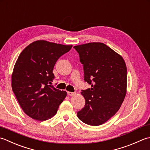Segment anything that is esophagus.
Here are the masks:
<instances>
[{"label": "esophagus", "instance_id": "1", "mask_svg": "<svg viewBox=\"0 0 150 150\" xmlns=\"http://www.w3.org/2000/svg\"><path fill=\"white\" fill-rule=\"evenodd\" d=\"M75 93H72V92H69V91H68V92H67V94H68L69 96H74V95H75Z\"/></svg>", "mask_w": 150, "mask_h": 150}]
</instances>
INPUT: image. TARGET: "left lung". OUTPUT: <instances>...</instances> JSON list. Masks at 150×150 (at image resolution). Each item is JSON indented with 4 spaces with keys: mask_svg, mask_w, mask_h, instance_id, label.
I'll return each mask as SVG.
<instances>
[{
    "mask_svg": "<svg viewBox=\"0 0 150 150\" xmlns=\"http://www.w3.org/2000/svg\"><path fill=\"white\" fill-rule=\"evenodd\" d=\"M83 64L84 80L91 88L81 90L85 107L78 118L91 126H100L115 115L126 94L127 68L122 57L102 42L74 46Z\"/></svg>",
    "mask_w": 150,
    "mask_h": 150,
    "instance_id": "obj_1",
    "label": "left lung"
}]
</instances>
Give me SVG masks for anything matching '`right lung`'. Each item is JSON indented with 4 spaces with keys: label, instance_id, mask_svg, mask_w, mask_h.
Wrapping results in <instances>:
<instances>
[{
    "label": "right lung",
    "instance_id": "obj_1",
    "mask_svg": "<svg viewBox=\"0 0 150 150\" xmlns=\"http://www.w3.org/2000/svg\"><path fill=\"white\" fill-rule=\"evenodd\" d=\"M44 40L32 42L17 60L11 76L12 90L24 112L33 119L46 120L56 114L67 92L51 85L59 58L71 49Z\"/></svg>",
    "mask_w": 150,
    "mask_h": 150
}]
</instances>
